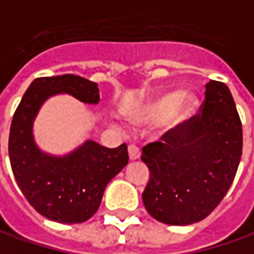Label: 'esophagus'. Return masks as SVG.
I'll return each mask as SVG.
<instances>
[{"instance_id":"obj_1","label":"esophagus","mask_w":254,"mask_h":254,"mask_svg":"<svg viewBox=\"0 0 254 254\" xmlns=\"http://www.w3.org/2000/svg\"><path fill=\"white\" fill-rule=\"evenodd\" d=\"M127 152H129V159L130 160H136L140 158V152H139V148L138 146H135V145H129Z\"/></svg>"}]
</instances>
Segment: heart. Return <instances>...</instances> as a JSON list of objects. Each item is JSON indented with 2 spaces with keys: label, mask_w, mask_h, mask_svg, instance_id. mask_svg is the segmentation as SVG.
<instances>
[{
  "label": "heart",
  "mask_w": 254,
  "mask_h": 254,
  "mask_svg": "<svg viewBox=\"0 0 254 254\" xmlns=\"http://www.w3.org/2000/svg\"><path fill=\"white\" fill-rule=\"evenodd\" d=\"M197 109V98L192 92H162L150 99L140 109L136 121L140 124H153L162 121L165 132L176 130L188 124Z\"/></svg>",
  "instance_id": "1"
}]
</instances>
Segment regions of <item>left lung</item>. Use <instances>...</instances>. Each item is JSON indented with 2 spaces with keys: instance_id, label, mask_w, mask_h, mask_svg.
Instances as JSON below:
<instances>
[{
  "instance_id": "obj_1",
  "label": "left lung",
  "mask_w": 254,
  "mask_h": 254,
  "mask_svg": "<svg viewBox=\"0 0 254 254\" xmlns=\"http://www.w3.org/2000/svg\"><path fill=\"white\" fill-rule=\"evenodd\" d=\"M200 114L142 149L149 168L142 200L158 222L186 226L203 220L222 202L242 158V122L229 88L206 83Z\"/></svg>"
}]
</instances>
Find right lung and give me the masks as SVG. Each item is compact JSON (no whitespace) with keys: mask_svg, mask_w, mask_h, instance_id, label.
Masks as SVG:
<instances>
[{"mask_svg":"<svg viewBox=\"0 0 254 254\" xmlns=\"http://www.w3.org/2000/svg\"><path fill=\"white\" fill-rule=\"evenodd\" d=\"M58 94L89 105L99 102L98 83L82 76L37 78L14 114L8 153L21 192L38 213L58 223H82L96 213L106 185L127 165V146L109 149L88 139L62 156L41 150L34 122L45 101Z\"/></svg>","mask_w":254,"mask_h":254,"instance_id":"obj_1","label":"right lung"}]
</instances>
